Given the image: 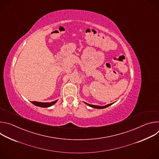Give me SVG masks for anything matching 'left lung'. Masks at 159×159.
<instances>
[{
  "label": "left lung",
  "mask_w": 159,
  "mask_h": 159,
  "mask_svg": "<svg viewBox=\"0 0 159 159\" xmlns=\"http://www.w3.org/2000/svg\"><path fill=\"white\" fill-rule=\"evenodd\" d=\"M84 103L85 104H87V106H90V107H93V108H96V109H104V108H106V107H108V106H111V104H112L113 103H111V104H107V105H106V106H98V105H93V104H88V103H86V102H84Z\"/></svg>",
  "instance_id": "obj_1"
}]
</instances>
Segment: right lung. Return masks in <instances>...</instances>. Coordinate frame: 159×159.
Here are the masks:
<instances>
[{
  "label": "right lung",
  "instance_id": "add662e5",
  "mask_svg": "<svg viewBox=\"0 0 159 159\" xmlns=\"http://www.w3.org/2000/svg\"><path fill=\"white\" fill-rule=\"evenodd\" d=\"M58 100H56L55 101H53L52 102H36V101H31V102L33 103L34 105L38 106V107H48L53 105L57 102Z\"/></svg>",
  "mask_w": 159,
  "mask_h": 159
}]
</instances>
